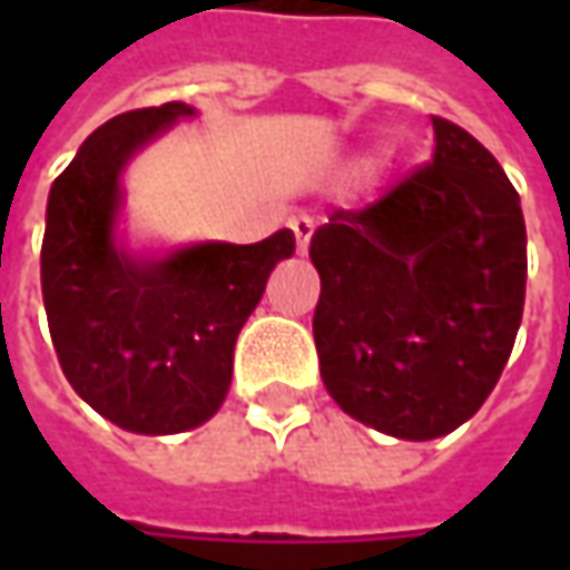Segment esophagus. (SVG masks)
I'll use <instances>...</instances> for the list:
<instances>
[{
  "label": "esophagus",
  "instance_id": "1",
  "mask_svg": "<svg viewBox=\"0 0 570 570\" xmlns=\"http://www.w3.org/2000/svg\"><path fill=\"white\" fill-rule=\"evenodd\" d=\"M288 228L295 234L297 253H307V247H311V234H314V222H311L307 215H297V218L288 222Z\"/></svg>",
  "mask_w": 570,
  "mask_h": 570
}]
</instances>
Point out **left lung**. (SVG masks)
<instances>
[{
  "mask_svg": "<svg viewBox=\"0 0 570 570\" xmlns=\"http://www.w3.org/2000/svg\"><path fill=\"white\" fill-rule=\"evenodd\" d=\"M434 155L314 230L320 377L342 412L403 441L450 434L489 400L527 295V225L494 155L431 117Z\"/></svg>",
  "mask_w": 570,
  "mask_h": 570,
  "instance_id": "1",
  "label": "left lung"
}]
</instances>
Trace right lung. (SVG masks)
<instances>
[{
	"label": "right lung",
	"instance_id": "add662e5",
	"mask_svg": "<svg viewBox=\"0 0 570 570\" xmlns=\"http://www.w3.org/2000/svg\"><path fill=\"white\" fill-rule=\"evenodd\" d=\"M196 110H129L95 129L50 187L40 288L56 358L78 396L136 434H177L225 403L234 342L295 234L132 256L117 244L126 161Z\"/></svg>",
	"mask_w": 570,
	"mask_h": 570
}]
</instances>
